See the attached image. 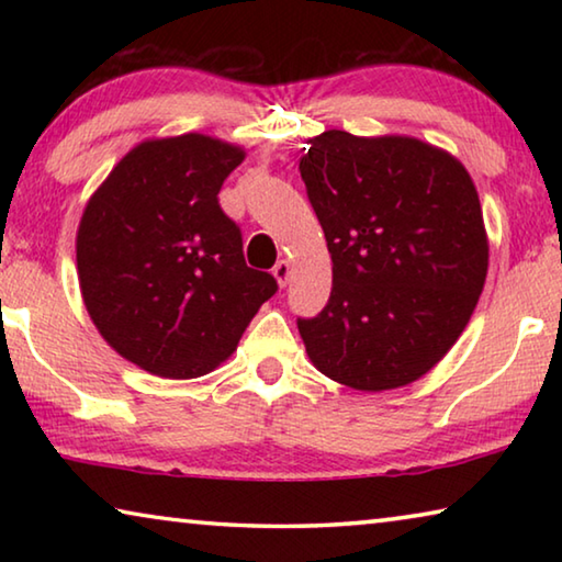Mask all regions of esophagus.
Listing matches in <instances>:
<instances>
[{"instance_id": "34e87169", "label": "esophagus", "mask_w": 562, "mask_h": 562, "mask_svg": "<svg viewBox=\"0 0 562 562\" xmlns=\"http://www.w3.org/2000/svg\"><path fill=\"white\" fill-rule=\"evenodd\" d=\"M272 274H274V280H278L280 288H284V284L290 282V274H292V265H290V260H280L278 265H274V268H272Z\"/></svg>"}]
</instances>
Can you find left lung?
Masks as SVG:
<instances>
[{
    "mask_svg": "<svg viewBox=\"0 0 562 562\" xmlns=\"http://www.w3.org/2000/svg\"><path fill=\"white\" fill-rule=\"evenodd\" d=\"M300 158L327 237V307L297 319L322 374L386 392L439 364L488 272L479 193L459 158L412 136L325 131Z\"/></svg>",
    "mask_w": 562,
    "mask_h": 562,
    "instance_id": "left-lung-1",
    "label": "left lung"
}]
</instances>
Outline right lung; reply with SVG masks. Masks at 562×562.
I'll return each mask as SVG.
<instances>
[{
  "mask_svg": "<svg viewBox=\"0 0 562 562\" xmlns=\"http://www.w3.org/2000/svg\"><path fill=\"white\" fill-rule=\"evenodd\" d=\"M243 158L240 146L203 133L148 138L83 207V304L109 347L150 374L213 372L278 292L272 274L247 268L240 227L217 203Z\"/></svg>",
  "mask_w": 562,
  "mask_h": 562,
  "instance_id": "right-lung-1",
  "label": "right lung"
}]
</instances>
